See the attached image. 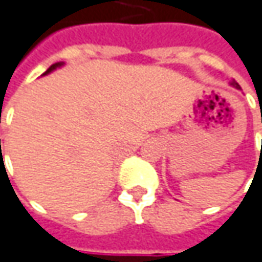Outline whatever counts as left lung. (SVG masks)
<instances>
[{
	"instance_id": "8db88e82",
	"label": "left lung",
	"mask_w": 262,
	"mask_h": 262,
	"mask_svg": "<svg viewBox=\"0 0 262 262\" xmlns=\"http://www.w3.org/2000/svg\"><path fill=\"white\" fill-rule=\"evenodd\" d=\"M233 86H235V88H237V89H240V86H238V83H235V82H233Z\"/></svg>"
}]
</instances>
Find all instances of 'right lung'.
Segmentation results:
<instances>
[{"label": "right lung", "instance_id": "add662e5", "mask_svg": "<svg viewBox=\"0 0 262 262\" xmlns=\"http://www.w3.org/2000/svg\"><path fill=\"white\" fill-rule=\"evenodd\" d=\"M61 66H64V62H56V64H53V66H50L49 68H47V71L45 73V74H49V73H52L53 70H56L58 67H61Z\"/></svg>", "mask_w": 262, "mask_h": 262}]
</instances>
